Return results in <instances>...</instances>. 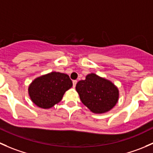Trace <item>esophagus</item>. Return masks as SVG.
Here are the masks:
<instances>
[{
	"label": "esophagus",
	"instance_id": "1",
	"mask_svg": "<svg viewBox=\"0 0 153 153\" xmlns=\"http://www.w3.org/2000/svg\"><path fill=\"white\" fill-rule=\"evenodd\" d=\"M76 83H77V81H76V80H74V81H73V88H74L75 87H76Z\"/></svg>",
	"mask_w": 153,
	"mask_h": 153
}]
</instances>
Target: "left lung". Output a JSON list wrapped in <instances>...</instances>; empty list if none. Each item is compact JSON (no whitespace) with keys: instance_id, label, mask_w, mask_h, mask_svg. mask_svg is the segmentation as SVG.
Returning <instances> with one entry per match:
<instances>
[{"instance_id":"1","label":"left lung","mask_w":153,"mask_h":153,"mask_svg":"<svg viewBox=\"0 0 153 153\" xmlns=\"http://www.w3.org/2000/svg\"><path fill=\"white\" fill-rule=\"evenodd\" d=\"M76 90L82 102L94 113L110 111L118 102V88L110 80L96 74H89L77 82Z\"/></svg>"}]
</instances>
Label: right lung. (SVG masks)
Returning <instances> with one entry per match:
<instances>
[{
    "instance_id": "1",
    "label": "right lung",
    "mask_w": 153,
    "mask_h": 153,
    "mask_svg": "<svg viewBox=\"0 0 153 153\" xmlns=\"http://www.w3.org/2000/svg\"><path fill=\"white\" fill-rule=\"evenodd\" d=\"M73 85L68 74L53 71L32 81L28 91L34 105L43 109H49L62 100L65 91Z\"/></svg>"
}]
</instances>
